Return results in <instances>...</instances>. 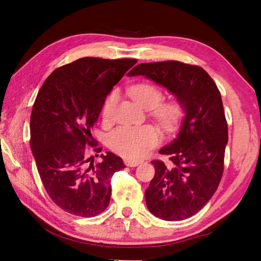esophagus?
Here are the masks:
<instances>
[{"label": "esophagus", "instance_id": "1", "mask_svg": "<svg viewBox=\"0 0 261 261\" xmlns=\"http://www.w3.org/2000/svg\"><path fill=\"white\" fill-rule=\"evenodd\" d=\"M124 162H125L126 165H127V167H132V168H135V167H137V165H139L141 163V161L129 160V159H125Z\"/></svg>", "mask_w": 261, "mask_h": 261}]
</instances>
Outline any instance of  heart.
<instances>
[{
    "mask_svg": "<svg viewBox=\"0 0 261 261\" xmlns=\"http://www.w3.org/2000/svg\"><path fill=\"white\" fill-rule=\"evenodd\" d=\"M134 101L145 109H151V114L163 132L173 133L184 116L183 105L177 100L161 102L162 90L152 84H136L127 88ZM116 102V92L107 98L102 108L105 122L111 120ZM160 143V134L152 125L121 126L109 134L108 144L113 151L126 159L137 160L147 155Z\"/></svg>",
    "mask_w": 261,
    "mask_h": 261,
    "instance_id": "heart-1",
    "label": "heart"
}]
</instances>
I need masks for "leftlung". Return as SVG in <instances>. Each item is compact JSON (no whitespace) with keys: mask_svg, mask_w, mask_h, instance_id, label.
<instances>
[{"mask_svg":"<svg viewBox=\"0 0 261 261\" xmlns=\"http://www.w3.org/2000/svg\"><path fill=\"white\" fill-rule=\"evenodd\" d=\"M136 75L164 86L185 110L177 138L159 151L169 161H151L147 207L167 221L188 219L211 199L223 175L228 134L221 93L202 67L178 61L141 63L128 73Z\"/></svg>","mask_w":261,"mask_h":261,"instance_id":"obj_1","label":"left lung"}]
</instances>
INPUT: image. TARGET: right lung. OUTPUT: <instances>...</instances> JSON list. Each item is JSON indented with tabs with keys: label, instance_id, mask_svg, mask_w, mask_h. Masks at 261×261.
Returning <instances> with one entry per match:
<instances>
[{
	"label": "right lung",
	"instance_id": "right-lung-1",
	"mask_svg": "<svg viewBox=\"0 0 261 261\" xmlns=\"http://www.w3.org/2000/svg\"><path fill=\"white\" fill-rule=\"evenodd\" d=\"M136 59L82 58L57 68L39 90L30 116V148L45 192L70 215L91 218L111 199V177L125 168L120 156L101 154L90 129L109 92Z\"/></svg>",
	"mask_w": 261,
	"mask_h": 261
}]
</instances>
